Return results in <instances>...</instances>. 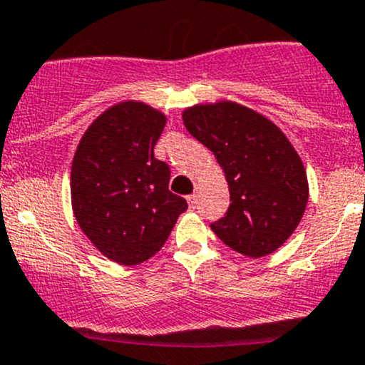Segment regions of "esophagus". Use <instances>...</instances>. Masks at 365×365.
Instances as JSON below:
<instances>
[{"instance_id":"34e87169","label":"esophagus","mask_w":365,"mask_h":365,"mask_svg":"<svg viewBox=\"0 0 365 365\" xmlns=\"http://www.w3.org/2000/svg\"><path fill=\"white\" fill-rule=\"evenodd\" d=\"M187 201H189V205L194 208V206L197 205V194H190V196H187Z\"/></svg>"}]
</instances>
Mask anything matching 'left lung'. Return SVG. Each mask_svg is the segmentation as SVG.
<instances>
[{"instance_id":"left-lung-1","label":"left lung","mask_w":365,"mask_h":365,"mask_svg":"<svg viewBox=\"0 0 365 365\" xmlns=\"http://www.w3.org/2000/svg\"><path fill=\"white\" fill-rule=\"evenodd\" d=\"M190 135L215 155L230 187V208L210 224L233 251L261 257L277 251L300 224L309 200L305 168L281 128L235 102L183 111Z\"/></svg>"}]
</instances>
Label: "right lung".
<instances>
[{"label": "right lung", "mask_w": 365, "mask_h": 365, "mask_svg": "<svg viewBox=\"0 0 365 365\" xmlns=\"http://www.w3.org/2000/svg\"><path fill=\"white\" fill-rule=\"evenodd\" d=\"M165 116L143 102L104 111L81 138L70 192L77 224L106 257L139 264L159 252L187 201L169 190V165L153 148Z\"/></svg>", "instance_id": "add662e5"}]
</instances>
